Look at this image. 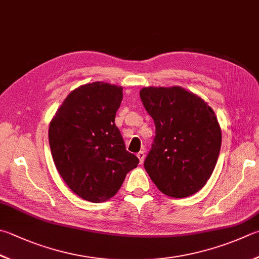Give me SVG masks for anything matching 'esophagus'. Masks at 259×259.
Listing matches in <instances>:
<instances>
[{
	"label": "esophagus",
	"mask_w": 259,
	"mask_h": 259,
	"mask_svg": "<svg viewBox=\"0 0 259 259\" xmlns=\"http://www.w3.org/2000/svg\"><path fill=\"white\" fill-rule=\"evenodd\" d=\"M138 158H139V160H140V162L142 163V162H143V160H144V158H145V153H144V151H140V152L138 153Z\"/></svg>",
	"instance_id": "1"
}]
</instances>
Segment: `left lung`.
<instances>
[{
  "mask_svg": "<svg viewBox=\"0 0 259 259\" xmlns=\"http://www.w3.org/2000/svg\"><path fill=\"white\" fill-rule=\"evenodd\" d=\"M145 110L155 136L144 168L160 192L182 198L198 192L211 177L221 149V128L213 109L180 87L143 88Z\"/></svg>",
  "mask_w": 259,
  "mask_h": 259,
  "instance_id": "1",
  "label": "left lung"
}]
</instances>
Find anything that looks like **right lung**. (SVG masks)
I'll return each mask as SVG.
<instances>
[{"mask_svg":"<svg viewBox=\"0 0 259 259\" xmlns=\"http://www.w3.org/2000/svg\"><path fill=\"white\" fill-rule=\"evenodd\" d=\"M123 88L94 82L73 90L53 117L48 139L54 163L77 196L105 202L118 192L139 159L115 125Z\"/></svg>","mask_w":259,"mask_h":259,"instance_id":"add662e5","label":"right lung"}]
</instances>
